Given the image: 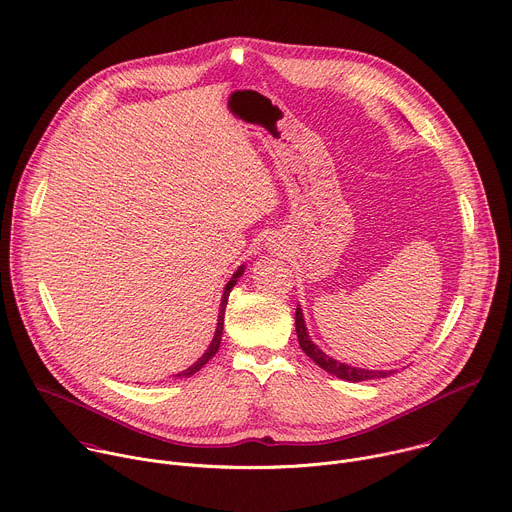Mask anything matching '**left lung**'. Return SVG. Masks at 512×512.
<instances>
[{"instance_id": "obj_1", "label": "left lung", "mask_w": 512, "mask_h": 512, "mask_svg": "<svg viewBox=\"0 0 512 512\" xmlns=\"http://www.w3.org/2000/svg\"><path fill=\"white\" fill-rule=\"evenodd\" d=\"M296 332H298V342L302 346V350L318 364V367H322L326 373L330 375H336L338 379H344V381H350V383H360V381H369V379H383V377H389L393 371H367V369H354V367H348V364L344 362H338L334 358H330L328 354H324L308 336L306 332V324H304V316H302V310L298 308L296 310Z\"/></svg>"}]
</instances>
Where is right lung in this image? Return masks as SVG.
Returning <instances> with one entry per match:
<instances>
[{
  "label": "right lung",
  "instance_id": "obj_1",
  "mask_svg": "<svg viewBox=\"0 0 512 512\" xmlns=\"http://www.w3.org/2000/svg\"><path fill=\"white\" fill-rule=\"evenodd\" d=\"M243 273V267H239V271L233 275V279L227 283V287H225V294H223V302H221V316H218V326H216V334H214V338H212V342H210V346H208V350L192 364L190 369H186V371H182L180 375H176V377H190V375H194V373H198L204 364L216 354V350H218V346H221V336H223V324H225V310H227V302H229V294H231V289L235 287V283H237V277Z\"/></svg>",
  "mask_w": 512,
  "mask_h": 512
}]
</instances>
